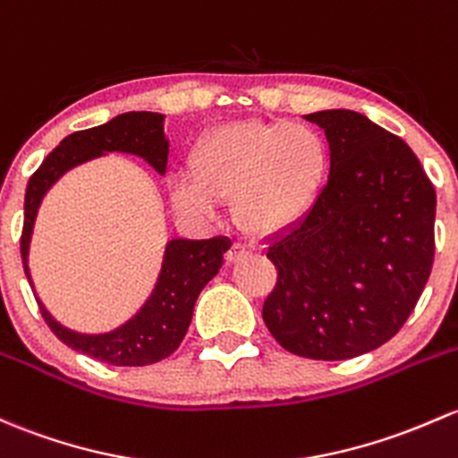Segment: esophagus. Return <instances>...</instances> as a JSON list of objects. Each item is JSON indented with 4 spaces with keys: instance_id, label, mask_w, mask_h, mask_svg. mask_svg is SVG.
Returning <instances> with one entry per match:
<instances>
[{
    "instance_id": "34e87169",
    "label": "esophagus",
    "mask_w": 458,
    "mask_h": 458,
    "mask_svg": "<svg viewBox=\"0 0 458 458\" xmlns=\"http://www.w3.org/2000/svg\"><path fill=\"white\" fill-rule=\"evenodd\" d=\"M245 254H248V252H245L243 248H239V245H233V248H230L228 252H225V261H228V263H237V261H242Z\"/></svg>"
}]
</instances>
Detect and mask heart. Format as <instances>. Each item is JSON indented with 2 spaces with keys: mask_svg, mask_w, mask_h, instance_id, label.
I'll use <instances>...</instances> for the list:
<instances>
[{
  "mask_svg": "<svg viewBox=\"0 0 458 458\" xmlns=\"http://www.w3.org/2000/svg\"><path fill=\"white\" fill-rule=\"evenodd\" d=\"M191 177L173 182L175 210L210 219L233 199L248 237L272 239L293 228L320 204L331 171V142L314 124L243 120L210 129L191 153Z\"/></svg>",
  "mask_w": 458,
  "mask_h": 458,
  "instance_id": "heart-1",
  "label": "heart"
}]
</instances>
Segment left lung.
Masks as SVG:
<instances>
[{
  "label": "left lung",
  "instance_id": "obj_1",
  "mask_svg": "<svg viewBox=\"0 0 458 458\" xmlns=\"http://www.w3.org/2000/svg\"><path fill=\"white\" fill-rule=\"evenodd\" d=\"M334 171L320 204L274 239L263 302L276 343L310 360H349L393 338L435 261L437 192L402 138L351 109L307 114Z\"/></svg>",
  "mask_w": 458,
  "mask_h": 458
}]
</instances>
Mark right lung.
<instances>
[{
  "label": "right lung",
  "instance_id": "right-lung-1",
  "mask_svg": "<svg viewBox=\"0 0 458 458\" xmlns=\"http://www.w3.org/2000/svg\"><path fill=\"white\" fill-rule=\"evenodd\" d=\"M107 153H127V156L142 157L157 175H165L168 160L165 114H120L100 127L72 133L65 140H61L59 147L37 168L26 189L21 233L23 272L32 292H35V283L28 267V254H30L32 230H35L43 197L67 171ZM228 237H175L166 242L162 267L151 296L127 322L105 334H81V331L67 329L46 310L37 292L35 298L47 327L70 349L81 351L100 362L114 364V367H147V364L168 358L182 344L189 331L197 296L224 266V254L228 252Z\"/></svg>",
  "mask_w": 458,
  "mask_h": 458
}]
</instances>
